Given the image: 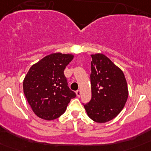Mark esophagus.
Masks as SVG:
<instances>
[{
  "instance_id": "34e87169",
  "label": "esophagus",
  "mask_w": 151,
  "mask_h": 151,
  "mask_svg": "<svg viewBox=\"0 0 151 151\" xmlns=\"http://www.w3.org/2000/svg\"><path fill=\"white\" fill-rule=\"evenodd\" d=\"M76 95L78 96V97H80V96H81V94H82V92H81V90L76 91Z\"/></svg>"
}]
</instances>
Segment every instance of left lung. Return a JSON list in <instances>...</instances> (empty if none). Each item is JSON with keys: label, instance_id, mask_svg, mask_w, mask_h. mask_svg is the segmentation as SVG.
Segmentation results:
<instances>
[{"label": "left lung", "instance_id": "left-lung-1", "mask_svg": "<svg viewBox=\"0 0 151 151\" xmlns=\"http://www.w3.org/2000/svg\"><path fill=\"white\" fill-rule=\"evenodd\" d=\"M91 99L84 104L92 120L104 123L122 111L129 96L123 72L103 54H91Z\"/></svg>", "mask_w": 151, "mask_h": 151}]
</instances>
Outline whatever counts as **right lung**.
<instances>
[{
    "label": "right lung",
    "instance_id": "add662e5",
    "mask_svg": "<svg viewBox=\"0 0 151 151\" xmlns=\"http://www.w3.org/2000/svg\"><path fill=\"white\" fill-rule=\"evenodd\" d=\"M73 54L54 53L31 66L23 80V92L36 116L53 120L66 111L76 93L69 89L64 69Z\"/></svg>",
    "mask_w": 151,
    "mask_h": 151
}]
</instances>
